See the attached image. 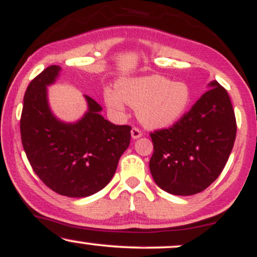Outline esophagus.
Wrapping results in <instances>:
<instances>
[{"label": "esophagus", "instance_id": "1", "mask_svg": "<svg viewBox=\"0 0 257 257\" xmlns=\"http://www.w3.org/2000/svg\"><path fill=\"white\" fill-rule=\"evenodd\" d=\"M132 138L133 139H139L140 137H143V132L138 128V126H133L132 128Z\"/></svg>", "mask_w": 257, "mask_h": 257}]
</instances>
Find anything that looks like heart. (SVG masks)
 Returning a JSON list of instances; mask_svg holds the SVG:
<instances>
[{
	"label": "heart",
	"mask_w": 257,
	"mask_h": 257,
	"mask_svg": "<svg viewBox=\"0 0 257 257\" xmlns=\"http://www.w3.org/2000/svg\"><path fill=\"white\" fill-rule=\"evenodd\" d=\"M106 105L116 112L124 111V102L137 108L138 118L149 128L173 125L190 108L192 90L187 83L161 75L120 81L117 90H105Z\"/></svg>",
	"instance_id": "1"
}]
</instances>
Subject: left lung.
I'll list each match as a JSON object with an SVG mask.
<instances>
[{"label":"left lung","instance_id":"8db88e82","mask_svg":"<svg viewBox=\"0 0 257 257\" xmlns=\"http://www.w3.org/2000/svg\"><path fill=\"white\" fill-rule=\"evenodd\" d=\"M170 128L150 133L152 178L162 190L191 196L209 187L225 168L237 134L228 93L217 81Z\"/></svg>","mask_w":257,"mask_h":257}]
</instances>
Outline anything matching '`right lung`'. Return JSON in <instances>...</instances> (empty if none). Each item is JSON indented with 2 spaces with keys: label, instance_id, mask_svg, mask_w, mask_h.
Segmentation results:
<instances>
[{
  "label": "right lung",
  "instance_id": "add662e5",
  "mask_svg": "<svg viewBox=\"0 0 257 257\" xmlns=\"http://www.w3.org/2000/svg\"><path fill=\"white\" fill-rule=\"evenodd\" d=\"M60 67L51 65L29 84L20 134L36 175L61 196L82 198L99 192L113 178L120 156L131 144L129 125H114L100 114L101 106L85 95L88 112L76 123H64L49 110L47 85Z\"/></svg>",
  "mask_w": 257,
  "mask_h": 257
}]
</instances>
